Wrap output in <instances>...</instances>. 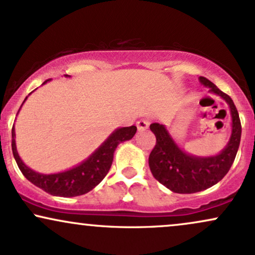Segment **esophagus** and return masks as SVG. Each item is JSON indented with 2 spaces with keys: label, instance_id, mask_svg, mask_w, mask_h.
<instances>
[{
  "label": "esophagus",
  "instance_id": "34e87169",
  "mask_svg": "<svg viewBox=\"0 0 255 255\" xmlns=\"http://www.w3.org/2000/svg\"><path fill=\"white\" fill-rule=\"evenodd\" d=\"M148 121H146V120H140V121L136 122V128L137 130L141 131V130H146L148 128Z\"/></svg>",
  "mask_w": 255,
  "mask_h": 255
}]
</instances>
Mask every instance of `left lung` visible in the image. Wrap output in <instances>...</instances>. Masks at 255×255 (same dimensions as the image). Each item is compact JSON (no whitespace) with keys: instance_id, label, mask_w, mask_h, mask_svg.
Returning <instances> with one entry per match:
<instances>
[{"instance_id":"obj_1","label":"left lung","mask_w":255,"mask_h":255,"mask_svg":"<svg viewBox=\"0 0 255 255\" xmlns=\"http://www.w3.org/2000/svg\"><path fill=\"white\" fill-rule=\"evenodd\" d=\"M199 81L210 93L221 97L229 105L231 134L223 150L213 156H194L176 144L164 125L150 126L157 140L148 157L152 175L171 192L180 194L201 192L218 183L233 165L241 140V122L233 99L209 79L200 77Z\"/></svg>"}]
</instances>
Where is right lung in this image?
Segmentation results:
<instances>
[{"label": "right lung", "instance_id": "add662e5", "mask_svg": "<svg viewBox=\"0 0 255 255\" xmlns=\"http://www.w3.org/2000/svg\"><path fill=\"white\" fill-rule=\"evenodd\" d=\"M64 77L71 78V75H64ZM50 80L51 79L45 80L43 85ZM27 97L25 98L24 103ZM135 133V126L116 128L102 142L97 150L93 151L86 159L68 170L55 172V174H42V172L34 171L22 162L16 150L14 126L11 128V150H13V156L15 158L20 171L34 186L39 187L44 192L55 195V197H78V195H83L85 193L92 191L97 184L101 183V181L110 170L116 147L121 142L130 140Z\"/></svg>", "mask_w": 255, "mask_h": 255}]
</instances>
